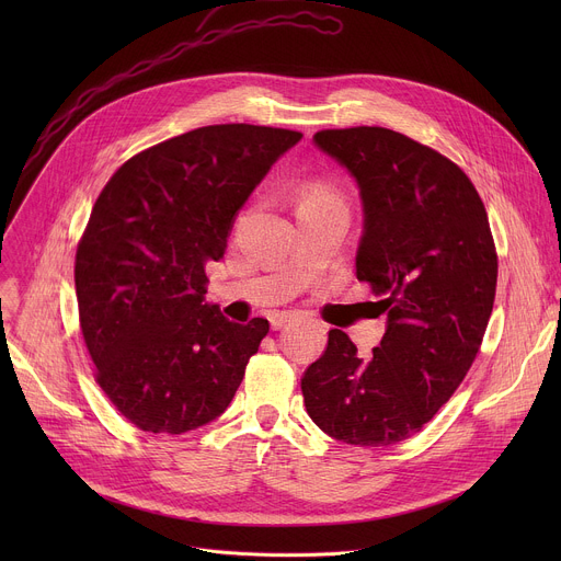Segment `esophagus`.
Listing matches in <instances>:
<instances>
[{"label": "esophagus", "mask_w": 561, "mask_h": 561, "mask_svg": "<svg viewBox=\"0 0 561 561\" xmlns=\"http://www.w3.org/2000/svg\"><path fill=\"white\" fill-rule=\"evenodd\" d=\"M293 319H295V314L288 312V310L273 312V314H271V327H273L275 331H279V329H284L288 322H293Z\"/></svg>", "instance_id": "34e87169"}]
</instances>
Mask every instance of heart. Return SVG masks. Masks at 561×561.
I'll return each mask as SVG.
<instances>
[{
  "instance_id": "heart-1",
  "label": "heart",
  "mask_w": 561,
  "mask_h": 561,
  "mask_svg": "<svg viewBox=\"0 0 561 561\" xmlns=\"http://www.w3.org/2000/svg\"><path fill=\"white\" fill-rule=\"evenodd\" d=\"M319 195H331V193H329V191H324V188H314V191H312V193H308L306 197H319Z\"/></svg>"
}]
</instances>
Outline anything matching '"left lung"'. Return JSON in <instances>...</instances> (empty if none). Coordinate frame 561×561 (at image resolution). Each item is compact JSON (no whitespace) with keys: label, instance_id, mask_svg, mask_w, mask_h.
Segmentation results:
<instances>
[{"label":"left lung","instance_id":"8db88e82","mask_svg":"<svg viewBox=\"0 0 561 561\" xmlns=\"http://www.w3.org/2000/svg\"><path fill=\"white\" fill-rule=\"evenodd\" d=\"M312 141L357 184L355 268L381 297L386 333L362 359L344 331H331L304 373V404L337 442L392 446L433 420L477 357L497 286L489 215L459 167L402 133L357 126Z\"/></svg>","mask_w":561,"mask_h":561}]
</instances>
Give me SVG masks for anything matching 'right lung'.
I'll return each instance as SVG.
<instances>
[{
	"label": "right lung",
	"mask_w": 561,
	"mask_h": 561,
	"mask_svg": "<svg viewBox=\"0 0 561 561\" xmlns=\"http://www.w3.org/2000/svg\"><path fill=\"white\" fill-rule=\"evenodd\" d=\"M301 133L219 124L135 157L98 197L75 257V288L98 383L146 433L217 420L268 333L206 301L234 217Z\"/></svg>",
	"instance_id": "obj_1"
}]
</instances>
